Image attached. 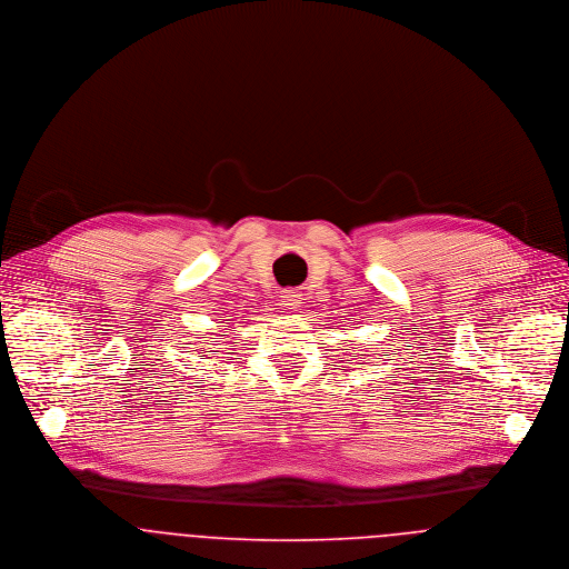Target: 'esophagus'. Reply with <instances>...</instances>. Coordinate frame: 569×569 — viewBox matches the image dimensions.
Masks as SVG:
<instances>
[{
  "label": "esophagus",
  "mask_w": 569,
  "mask_h": 569,
  "mask_svg": "<svg viewBox=\"0 0 569 569\" xmlns=\"http://www.w3.org/2000/svg\"><path fill=\"white\" fill-rule=\"evenodd\" d=\"M282 305H284V309H298L300 305H302V298H300V293L298 291H293V289H287V291H282Z\"/></svg>",
  "instance_id": "1"
}]
</instances>
